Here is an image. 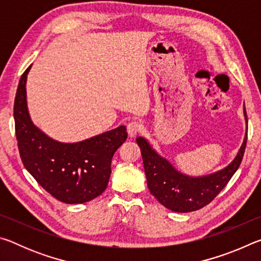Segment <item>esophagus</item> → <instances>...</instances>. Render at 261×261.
<instances>
[{
    "label": "esophagus",
    "instance_id": "obj_1",
    "mask_svg": "<svg viewBox=\"0 0 261 261\" xmlns=\"http://www.w3.org/2000/svg\"><path fill=\"white\" fill-rule=\"evenodd\" d=\"M126 131H127V135H129L130 138H132V137L137 136V134H139V132L141 131L140 123L136 122V121L130 122L129 124L126 125Z\"/></svg>",
    "mask_w": 261,
    "mask_h": 261
}]
</instances>
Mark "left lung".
<instances>
[{
	"mask_svg": "<svg viewBox=\"0 0 261 261\" xmlns=\"http://www.w3.org/2000/svg\"><path fill=\"white\" fill-rule=\"evenodd\" d=\"M246 131L244 140L233 160L222 169L208 175L189 176L180 173L166 158L161 156L144 137H137L140 147L147 187L160 204L177 213L200 210L222 191L240 167L247 139V117L243 107Z\"/></svg>",
	"mask_w": 261,
	"mask_h": 261,
	"instance_id": "obj_1",
	"label": "left lung"
}]
</instances>
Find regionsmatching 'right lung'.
I'll use <instances>...</instances> for the list:
<instances>
[{"label":"right lung","instance_id":"add662e5","mask_svg":"<svg viewBox=\"0 0 261 261\" xmlns=\"http://www.w3.org/2000/svg\"><path fill=\"white\" fill-rule=\"evenodd\" d=\"M31 67L20 77L14 105L16 137L24 167L57 200L73 205L94 199L107 188L112 159L127 138L126 127L120 125L76 143L50 138L34 124L29 113L26 81Z\"/></svg>","mask_w":261,"mask_h":261}]
</instances>
